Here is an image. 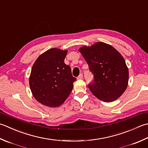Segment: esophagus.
<instances>
[{
	"mask_svg": "<svg viewBox=\"0 0 148 148\" xmlns=\"http://www.w3.org/2000/svg\"><path fill=\"white\" fill-rule=\"evenodd\" d=\"M83 77V74H80L79 76L77 77V79H82Z\"/></svg>",
	"mask_w": 148,
	"mask_h": 148,
	"instance_id": "obj_1",
	"label": "esophagus"
}]
</instances>
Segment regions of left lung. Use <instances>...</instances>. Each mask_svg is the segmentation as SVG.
I'll return each mask as SVG.
<instances>
[{
    "label": "left lung",
    "mask_w": 148,
    "mask_h": 148,
    "mask_svg": "<svg viewBox=\"0 0 148 148\" xmlns=\"http://www.w3.org/2000/svg\"><path fill=\"white\" fill-rule=\"evenodd\" d=\"M79 51L94 75L90 90L104 102H112L121 96L128 86L129 72L125 60L113 46L96 42L83 46Z\"/></svg>",
    "instance_id": "1"
}]
</instances>
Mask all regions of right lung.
<instances>
[{"mask_svg": "<svg viewBox=\"0 0 148 148\" xmlns=\"http://www.w3.org/2000/svg\"><path fill=\"white\" fill-rule=\"evenodd\" d=\"M66 50L52 48L40 55L32 66L29 86L33 97L43 105L58 107L64 103L76 79L64 63Z\"/></svg>", "mask_w": 148, "mask_h": 148, "instance_id": "obj_1", "label": "right lung"}]
</instances>
